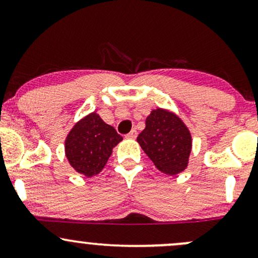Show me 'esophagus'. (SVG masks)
Listing matches in <instances>:
<instances>
[{"mask_svg":"<svg viewBox=\"0 0 258 258\" xmlns=\"http://www.w3.org/2000/svg\"><path fill=\"white\" fill-rule=\"evenodd\" d=\"M136 137H137V131H136V130H132L131 132L127 133L126 135V138H128V139H135Z\"/></svg>","mask_w":258,"mask_h":258,"instance_id":"34e87169","label":"esophagus"}]
</instances>
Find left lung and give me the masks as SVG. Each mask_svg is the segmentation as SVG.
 Segmentation results:
<instances>
[{
    "label": "left lung",
    "instance_id": "1",
    "mask_svg": "<svg viewBox=\"0 0 258 258\" xmlns=\"http://www.w3.org/2000/svg\"><path fill=\"white\" fill-rule=\"evenodd\" d=\"M137 141L161 172L177 174L188 165L191 150L190 133L172 112L162 109L153 110Z\"/></svg>",
    "mask_w": 258,
    "mask_h": 258
}]
</instances>
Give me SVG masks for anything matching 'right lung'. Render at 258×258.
<instances>
[{"mask_svg": "<svg viewBox=\"0 0 258 258\" xmlns=\"http://www.w3.org/2000/svg\"><path fill=\"white\" fill-rule=\"evenodd\" d=\"M122 137L96 112L80 120L68 135L65 154L76 172L86 177L99 173L110 158L112 148Z\"/></svg>", "mask_w": 258, "mask_h": 258, "instance_id": "right-lung-1", "label": "right lung"}]
</instances>
